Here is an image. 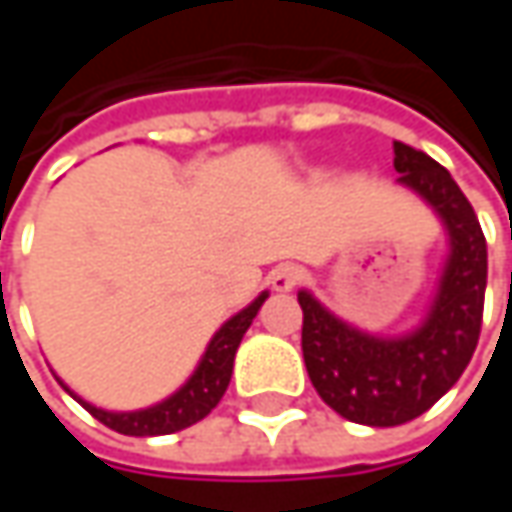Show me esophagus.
<instances>
[{
    "mask_svg": "<svg viewBox=\"0 0 512 512\" xmlns=\"http://www.w3.org/2000/svg\"><path fill=\"white\" fill-rule=\"evenodd\" d=\"M302 279H305V270L299 265H279L270 273V285H273V290H279V293H287V290H293L296 285H302Z\"/></svg>",
    "mask_w": 512,
    "mask_h": 512,
    "instance_id": "34e87169",
    "label": "esophagus"
}]
</instances>
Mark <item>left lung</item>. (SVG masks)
I'll list each match as a JSON object with an SVG mask.
<instances>
[{"label": "left lung", "instance_id": "left-lung-1", "mask_svg": "<svg viewBox=\"0 0 512 512\" xmlns=\"http://www.w3.org/2000/svg\"><path fill=\"white\" fill-rule=\"evenodd\" d=\"M393 153L399 182L436 207L450 233V259L424 325L402 339H376L339 322L305 290L299 293L310 382L339 416L370 427L422 416L459 382L479 344L487 287L482 225L453 176L404 142H393Z\"/></svg>", "mask_w": 512, "mask_h": 512}]
</instances>
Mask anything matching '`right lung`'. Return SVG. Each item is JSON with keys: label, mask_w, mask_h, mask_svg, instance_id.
Here are the masks:
<instances>
[{"label": "right lung", "mask_w": 512, "mask_h": 512, "mask_svg": "<svg viewBox=\"0 0 512 512\" xmlns=\"http://www.w3.org/2000/svg\"><path fill=\"white\" fill-rule=\"evenodd\" d=\"M265 299L267 293H262L253 305H247L242 313H236L230 322L222 325V330L207 344L205 356L196 367V373L190 376V382L162 404L148 407V410H136V413H108V410H99L93 404L82 402L85 410L105 427L116 430V433H125V436H168V433L202 422L207 413L219 404V399L225 396L230 376H233L236 347L242 342L250 322L256 319L259 307L265 305Z\"/></svg>", "instance_id": "1"}]
</instances>
